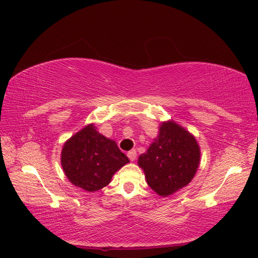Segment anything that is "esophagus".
Masks as SVG:
<instances>
[{
  "label": "esophagus",
  "instance_id": "34e87169",
  "mask_svg": "<svg viewBox=\"0 0 258 258\" xmlns=\"http://www.w3.org/2000/svg\"><path fill=\"white\" fill-rule=\"evenodd\" d=\"M136 155H138V154H136V151H135V150H132V151H130V152L127 153V156H128V158H130V160L132 161V162L136 160Z\"/></svg>",
  "mask_w": 258,
  "mask_h": 258
}]
</instances>
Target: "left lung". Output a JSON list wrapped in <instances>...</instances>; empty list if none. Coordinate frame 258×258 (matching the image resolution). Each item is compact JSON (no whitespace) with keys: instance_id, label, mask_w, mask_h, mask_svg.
<instances>
[{"instance_id":"8db88e82","label":"left lung","mask_w":258,"mask_h":258,"mask_svg":"<svg viewBox=\"0 0 258 258\" xmlns=\"http://www.w3.org/2000/svg\"><path fill=\"white\" fill-rule=\"evenodd\" d=\"M201 162L195 136L173 119L162 122L157 138L139 156L146 182L157 195L166 197L187 186Z\"/></svg>"}]
</instances>
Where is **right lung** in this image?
<instances>
[{
  "instance_id": "obj_1",
  "label": "right lung",
  "mask_w": 258,
  "mask_h": 258,
  "mask_svg": "<svg viewBox=\"0 0 258 258\" xmlns=\"http://www.w3.org/2000/svg\"><path fill=\"white\" fill-rule=\"evenodd\" d=\"M128 157L116 142L107 139L91 123L65 142L61 153L62 168L73 185L86 191H97L109 184L113 175Z\"/></svg>"
}]
</instances>
